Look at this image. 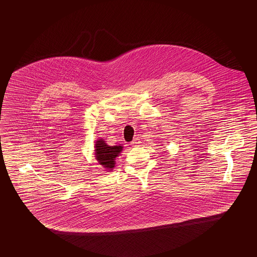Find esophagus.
Here are the masks:
<instances>
[{"mask_svg": "<svg viewBox=\"0 0 257 257\" xmlns=\"http://www.w3.org/2000/svg\"><path fill=\"white\" fill-rule=\"evenodd\" d=\"M140 144V140H138V139H135V140H133L132 142H131V145H132L133 147H136V146H139Z\"/></svg>", "mask_w": 257, "mask_h": 257, "instance_id": "obj_1", "label": "esophagus"}]
</instances>
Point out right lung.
Listing matches in <instances>:
<instances>
[{
	"label": "right lung",
	"instance_id": "obj_1",
	"mask_svg": "<svg viewBox=\"0 0 257 257\" xmlns=\"http://www.w3.org/2000/svg\"><path fill=\"white\" fill-rule=\"evenodd\" d=\"M94 151L98 163L107 171H111L115 167V160L122 151V146H109L105 141L98 140L95 142Z\"/></svg>",
	"mask_w": 257,
	"mask_h": 257
}]
</instances>
